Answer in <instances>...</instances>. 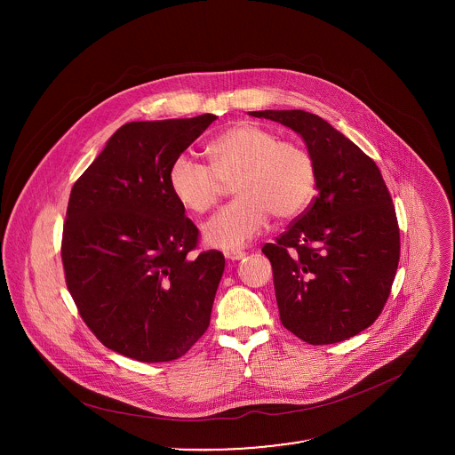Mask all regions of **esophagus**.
<instances>
[{
	"label": "esophagus",
	"mask_w": 455,
	"mask_h": 455,
	"mask_svg": "<svg viewBox=\"0 0 455 455\" xmlns=\"http://www.w3.org/2000/svg\"><path fill=\"white\" fill-rule=\"evenodd\" d=\"M224 256L228 260H242L245 259L247 254L242 252V251H228V252H224Z\"/></svg>",
	"instance_id": "34e87169"
}]
</instances>
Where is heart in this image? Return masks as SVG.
Returning a JSON list of instances; mask_svg holds the SVG:
<instances>
[{"label": "heart", "mask_w": 455, "mask_h": 455, "mask_svg": "<svg viewBox=\"0 0 455 455\" xmlns=\"http://www.w3.org/2000/svg\"><path fill=\"white\" fill-rule=\"evenodd\" d=\"M212 166L180 154L168 182L175 199L195 213L208 212L233 180L235 201L220 208L204 226V243L238 251L256 238L271 213L280 220L299 217L315 196L317 170L312 154L275 131L240 123L208 143Z\"/></svg>", "instance_id": "obj_1"}]
</instances>
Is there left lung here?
Wrapping results in <instances>:
<instances>
[{"instance_id": "1", "label": "left lung", "mask_w": 455, "mask_h": 455, "mask_svg": "<svg viewBox=\"0 0 455 455\" xmlns=\"http://www.w3.org/2000/svg\"><path fill=\"white\" fill-rule=\"evenodd\" d=\"M249 114L298 132L317 170L312 206L276 243L262 247L273 267L280 321L310 345L352 338L380 315L399 262V228L382 173L315 114Z\"/></svg>"}]
</instances>
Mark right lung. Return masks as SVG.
I'll return each instance as SVG.
<instances>
[{"label":"right lung","mask_w":455,"mask_h":455,"mask_svg":"<svg viewBox=\"0 0 455 455\" xmlns=\"http://www.w3.org/2000/svg\"><path fill=\"white\" fill-rule=\"evenodd\" d=\"M217 117L116 131L75 182L63 229L68 291L110 350L141 363L184 355L203 336L224 256H193L197 228L170 189L172 163Z\"/></svg>","instance_id":"right-lung-1"}]
</instances>
